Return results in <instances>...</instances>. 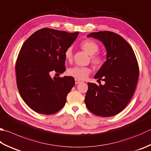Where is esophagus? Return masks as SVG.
I'll return each mask as SVG.
<instances>
[{"label":"esophagus","mask_w":151,"mask_h":151,"mask_svg":"<svg viewBox=\"0 0 151 151\" xmlns=\"http://www.w3.org/2000/svg\"><path fill=\"white\" fill-rule=\"evenodd\" d=\"M81 81L80 80H79V79H75V83L77 85V84H78V83H81Z\"/></svg>","instance_id":"1"}]
</instances>
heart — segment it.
<instances>
[{
	"label": "heart",
	"instance_id": "b5f03b06",
	"mask_svg": "<svg viewBox=\"0 0 151 151\" xmlns=\"http://www.w3.org/2000/svg\"><path fill=\"white\" fill-rule=\"evenodd\" d=\"M80 47L88 55L91 56V60L96 68H100L102 67L104 63V58L102 55H95L99 50V47L97 43L90 39H87V40H85L81 42ZM64 56L67 60H72L73 57L72 47H68L65 50ZM91 72V68L90 67L74 66L69 68L68 70V74L78 79H86Z\"/></svg>",
	"mask_w": 151,
	"mask_h": 151
}]
</instances>
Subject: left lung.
<instances>
[{
    "mask_svg": "<svg viewBox=\"0 0 151 151\" xmlns=\"http://www.w3.org/2000/svg\"><path fill=\"white\" fill-rule=\"evenodd\" d=\"M87 37L103 43L106 60L94 77L105 84L87 83L85 104L96 116H115L125 109L134 93L139 78L137 58L129 44L117 33L99 31L89 34Z\"/></svg>",
    "mask_w": 151,
    "mask_h": 151,
    "instance_id": "1",
    "label": "left lung"
}]
</instances>
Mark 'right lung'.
<instances>
[{
    "mask_svg": "<svg viewBox=\"0 0 151 151\" xmlns=\"http://www.w3.org/2000/svg\"><path fill=\"white\" fill-rule=\"evenodd\" d=\"M78 34L43 28L22 45L16 64L17 85L23 100L35 112L52 114L65 105L74 79L71 76L52 78L50 73L66 70L65 50Z\"/></svg>",
    "mask_w": 151,
    "mask_h": 151,
    "instance_id": "1",
    "label": "right lung"
}]
</instances>
